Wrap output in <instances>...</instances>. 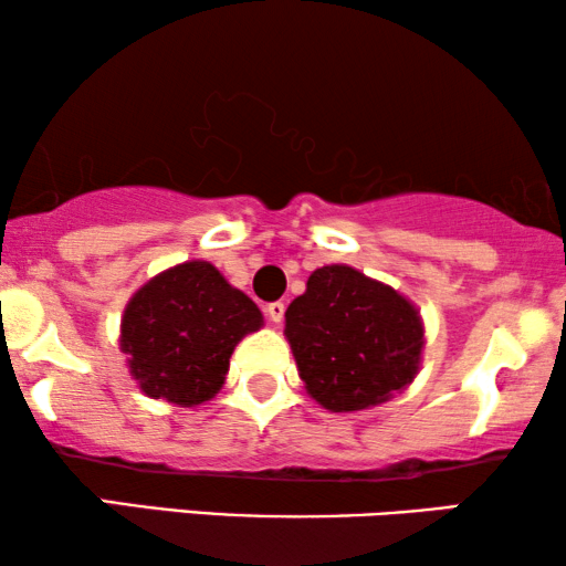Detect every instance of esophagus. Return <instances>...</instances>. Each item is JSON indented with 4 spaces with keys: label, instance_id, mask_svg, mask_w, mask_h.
Here are the masks:
<instances>
[{
    "label": "esophagus",
    "instance_id": "34e87169",
    "mask_svg": "<svg viewBox=\"0 0 566 566\" xmlns=\"http://www.w3.org/2000/svg\"><path fill=\"white\" fill-rule=\"evenodd\" d=\"M265 312H268V319H270V322L281 324V322H283V314H285V306L281 304V301H275V304H270V306L265 308Z\"/></svg>",
    "mask_w": 566,
    "mask_h": 566
}]
</instances>
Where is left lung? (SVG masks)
Wrapping results in <instances>:
<instances>
[{"mask_svg": "<svg viewBox=\"0 0 566 566\" xmlns=\"http://www.w3.org/2000/svg\"><path fill=\"white\" fill-rule=\"evenodd\" d=\"M283 335L306 394L329 412H363L409 389L428 343L405 293L343 262L308 275Z\"/></svg>", "mask_w": 566, "mask_h": 566, "instance_id": "8db88e82", "label": "left lung"}]
</instances>
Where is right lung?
Returning a JSON list of instances; mask_svg holds the SVG:
<instances>
[{"instance_id": "obj_1", "label": "right lung", "mask_w": 566, "mask_h": 566, "mask_svg": "<svg viewBox=\"0 0 566 566\" xmlns=\"http://www.w3.org/2000/svg\"><path fill=\"white\" fill-rule=\"evenodd\" d=\"M258 304L208 260L161 270L128 298L120 316V353L149 399L198 407L221 391L229 358L262 329Z\"/></svg>"}]
</instances>
